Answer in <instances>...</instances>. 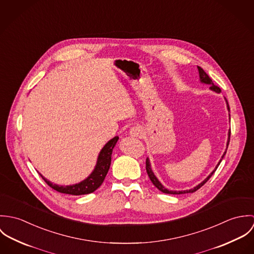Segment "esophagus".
I'll use <instances>...</instances> for the list:
<instances>
[{"label":"esophagus","instance_id":"esophagus-1","mask_svg":"<svg viewBox=\"0 0 254 254\" xmlns=\"http://www.w3.org/2000/svg\"><path fill=\"white\" fill-rule=\"evenodd\" d=\"M130 136L132 137H141L143 135V130L138 127V126H134L130 129V132H129Z\"/></svg>","mask_w":254,"mask_h":254}]
</instances>
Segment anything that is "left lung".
I'll use <instances>...</instances> for the list:
<instances>
[{
  "instance_id": "left-lung-1",
  "label": "left lung",
  "mask_w": 254,
  "mask_h": 254,
  "mask_svg": "<svg viewBox=\"0 0 254 254\" xmlns=\"http://www.w3.org/2000/svg\"><path fill=\"white\" fill-rule=\"evenodd\" d=\"M197 69H198V73H199V79H200V82L201 83H204V84H209V85H211L210 86V90H212L213 92H216V93H220L221 92V89L217 87V86H215L214 84H213V82H212V80L210 79V77L205 73V71L201 68V67H199V66H197ZM226 100V99H225ZM226 103H227V109L228 110L230 111V107H229V105H228V102H227V100H226ZM229 116H230V114H229ZM230 136H231V130H229V133H228V142H227V148H228V145H229V143H230ZM227 150V149H226ZM226 154V151L224 152V154L222 155V158L220 159V161L218 162L217 166L215 167V169L209 174V176L206 178V179H204L203 181L201 182L200 184H198L197 186H195L194 188H192V189H190V190H167L166 188H164L163 186H162V184L160 183V182L158 181V179L155 177V175L153 174V172H152V170H151V166H150V162H149V159L148 158H146V160H145V169H146V172H147V175H148V177H149V179H150V181L151 183L160 190V191H162V192H164V193H169V194H181V193H188V192H193V191H195V190H197L199 188H201L206 182L208 181L209 179H210V177L214 174V172L216 171V169H217L218 166H219V164H220V162L222 161V159H223V157H224V155Z\"/></svg>"
}]
</instances>
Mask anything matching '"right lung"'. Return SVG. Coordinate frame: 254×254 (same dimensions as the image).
<instances>
[{
    "label": "right lung",
    "instance_id": "obj_1",
    "mask_svg": "<svg viewBox=\"0 0 254 254\" xmlns=\"http://www.w3.org/2000/svg\"><path fill=\"white\" fill-rule=\"evenodd\" d=\"M118 137H114L109 141L106 145L102 148L96 167L94 171L90 174L89 177H87L85 180H83L78 184L75 185H70V186H60L53 184L50 181H48L46 178H44L41 174V177L44 179L52 189L58 190L59 192L63 193H67V194H72V195H81V194H88L93 191H95L105 180L108 172H109V167H110V162H111V154H112V149L116 145L118 141Z\"/></svg>",
    "mask_w": 254,
    "mask_h": 254
}]
</instances>
